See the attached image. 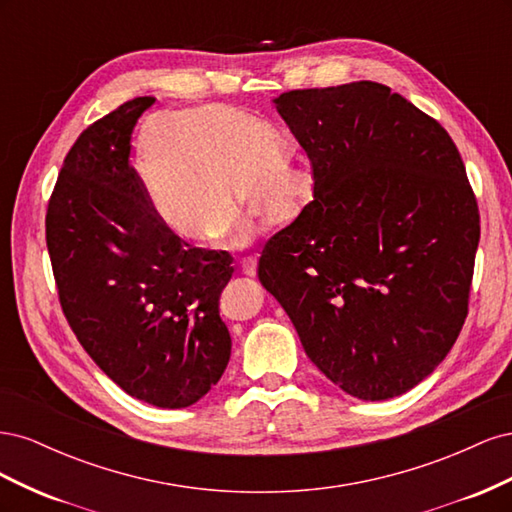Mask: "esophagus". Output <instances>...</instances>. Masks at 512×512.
<instances>
[{"label": "esophagus", "mask_w": 512, "mask_h": 512, "mask_svg": "<svg viewBox=\"0 0 512 512\" xmlns=\"http://www.w3.org/2000/svg\"><path fill=\"white\" fill-rule=\"evenodd\" d=\"M256 267H258V258H256V256H247V258H243V262H241V271H243V275H247V277H254V275H256Z\"/></svg>", "instance_id": "34e87169"}]
</instances>
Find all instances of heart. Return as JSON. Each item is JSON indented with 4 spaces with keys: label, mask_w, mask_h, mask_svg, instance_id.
I'll return each mask as SVG.
<instances>
[{
    "label": "heart",
    "mask_w": 512,
    "mask_h": 512,
    "mask_svg": "<svg viewBox=\"0 0 512 512\" xmlns=\"http://www.w3.org/2000/svg\"><path fill=\"white\" fill-rule=\"evenodd\" d=\"M269 121L232 104L156 111L136 136V175L153 213L185 243L252 239L235 209L262 226H290L312 203L318 168L309 156L280 153Z\"/></svg>",
    "instance_id": "1"
}]
</instances>
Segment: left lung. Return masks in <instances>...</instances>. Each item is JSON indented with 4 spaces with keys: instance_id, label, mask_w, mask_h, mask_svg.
I'll return each mask as SVG.
<instances>
[{
    "instance_id": "1",
    "label": "left lung",
    "mask_w": 512,
    "mask_h": 512,
    "mask_svg": "<svg viewBox=\"0 0 512 512\" xmlns=\"http://www.w3.org/2000/svg\"><path fill=\"white\" fill-rule=\"evenodd\" d=\"M156 102H123L76 138L46 211V245L70 327L104 374L158 408H188L230 359L220 292L232 258L190 247L149 207L132 132Z\"/></svg>"
}]
</instances>
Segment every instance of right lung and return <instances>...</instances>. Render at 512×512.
<instances>
[{"instance_id":"1","label":"right lung","mask_w":512,"mask_h":512,"mask_svg":"<svg viewBox=\"0 0 512 512\" xmlns=\"http://www.w3.org/2000/svg\"><path fill=\"white\" fill-rule=\"evenodd\" d=\"M273 106L318 188L265 245L258 280L335 386L363 401L404 395L468 314L480 220L459 151L380 83L297 89Z\"/></svg>"}]
</instances>
